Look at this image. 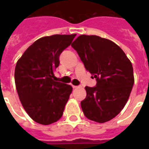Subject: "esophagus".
I'll list each match as a JSON object with an SVG mask.
<instances>
[{"instance_id":"obj_1","label":"esophagus","mask_w":149,"mask_h":149,"mask_svg":"<svg viewBox=\"0 0 149 149\" xmlns=\"http://www.w3.org/2000/svg\"><path fill=\"white\" fill-rule=\"evenodd\" d=\"M78 87H79V86H73V85H72V88L73 89H77L78 88Z\"/></svg>"}]
</instances>
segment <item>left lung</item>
<instances>
[{
    "label": "left lung",
    "instance_id": "8db88e82",
    "mask_svg": "<svg viewBox=\"0 0 149 149\" xmlns=\"http://www.w3.org/2000/svg\"><path fill=\"white\" fill-rule=\"evenodd\" d=\"M71 46L97 80L95 86L85 87L84 115L98 123L113 119L124 108L134 85L131 61L117 44L97 36L81 35Z\"/></svg>",
    "mask_w": 149,
    "mask_h": 149
}]
</instances>
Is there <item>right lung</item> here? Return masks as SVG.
<instances>
[{"label":"right lung","mask_w":149,"mask_h":149,"mask_svg":"<svg viewBox=\"0 0 149 149\" xmlns=\"http://www.w3.org/2000/svg\"><path fill=\"white\" fill-rule=\"evenodd\" d=\"M77 36L54 35L36 40L17 62L15 80L22 106L30 118L48 125L59 120L72 86L54 80L59 56Z\"/></svg>","instance_id":"right-lung-1"}]
</instances>
